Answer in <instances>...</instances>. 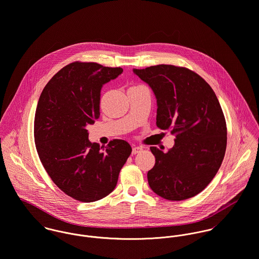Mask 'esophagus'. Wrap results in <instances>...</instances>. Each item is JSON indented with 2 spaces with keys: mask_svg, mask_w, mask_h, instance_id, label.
I'll return each instance as SVG.
<instances>
[{
  "mask_svg": "<svg viewBox=\"0 0 259 259\" xmlns=\"http://www.w3.org/2000/svg\"><path fill=\"white\" fill-rule=\"evenodd\" d=\"M142 150H143V149H142L141 147H134V148L132 149V154H133V155H136V154L140 153Z\"/></svg>",
  "mask_w": 259,
  "mask_h": 259,
  "instance_id": "esophagus-1",
  "label": "esophagus"
}]
</instances>
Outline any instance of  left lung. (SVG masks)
<instances>
[{"label":"left lung","mask_w":259,"mask_h":259,"mask_svg":"<svg viewBox=\"0 0 259 259\" xmlns=\"http://www.w3.org/2000/svg\"><path fill=\"white\" fill-rule=\"evenodd\" d=\"M157 99V126L171 129L175 145L167 153L156 147L148 183L170 201L195 197L219 171L227 149V124L218 97L196 72L171 64L133 69Z\"/></svg>","instance_id":"8db88e82"}]
</instances>
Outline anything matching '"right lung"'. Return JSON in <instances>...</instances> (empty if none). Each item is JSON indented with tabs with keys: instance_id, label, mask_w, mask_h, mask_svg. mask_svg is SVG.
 <instances>
[{
	"instance_id": "right-lung-1",
	"label": "right lung",
	"mask_w": 259,
	"mask_h": 259,
	"mask_svg": "<svg viewBox=\"0 0 259 259\" xmlns=\"http://www.w3.org/2000/svg\"><path fill=\"white\" fill-rule=\"evenodd\" d=\"M123 72L96 62L62 67L44 88L34 116V143L53 182L74 200L91 202L108 196L132 152L124 140L106 146L88 140L87 126L100 115L102 87Z\"/></svg>"
}]
</instances>
